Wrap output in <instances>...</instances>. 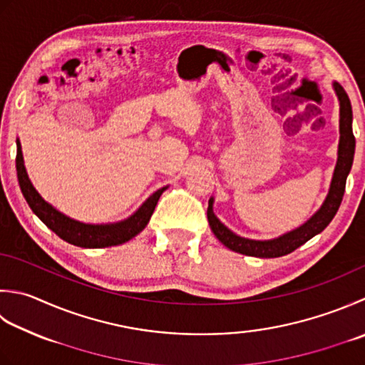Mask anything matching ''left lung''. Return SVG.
I'll use <instances>...</instances> for the list:
<instances>
[{
  "mask_svg": "<svg viewBox=\"0 0 365 365\" xmlns=\"http://www.w3.org/2000/svg\"><path fill=\"white\" fill-rule=\"evenodd\" d=\"M335 95L339 98L340 106V118H339V150H337V163H335V169L332 174L331 187L327 191V196L324 202L321 204L319 209L313 213V215L301 225L296 230L289 232H284L278 237L267 239V240H256V239H247L232 232L230 227L225 226L213 213V201L215 199H209V209H207V220H209L210 230L215 234V237L227 247L232 252H237L247 256H255V258H278V256H284L296 248L304 245L307 240L315 237L317 234L324 231V227L331 223L332 218L337 213L341 197L345 192V183L346 177L351 170L353 158H354V147L356 140L353 135V110L351 103L346 91L344 90L340 83H332Z\"/></svg>",
  "mask_w": 365,
  "mask_h": 365,
  "instance_id": "obj_1",
  "label": "left lung"
}]
</instances>
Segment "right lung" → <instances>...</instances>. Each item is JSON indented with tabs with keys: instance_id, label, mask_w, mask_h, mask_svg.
<instances>
[{
	"instance_id": "add662e5",
	"label": "right lung",
	"mask_w": 365,
	"mask_h": 365,
	"mask_svg": "<svg viewBox=\"0 0 365 365\" xmlns=\"http://www.w3.org/2000/svg\"><path fill=\"white\" fill-rule=\"evenodd\" d=\"M16 166L20 190L24 192L26 202L31 207L34 215L38 217L48 230H52L58 235V237L66 240L68 244H73L82 248L113 247L125 244V242L135 237V235L148 225L150 218L153 215L155 207L158 204L160 196L168 190V187L156 190L152 196L142 202V205L133 213V215L121 221L101 225L82 223V221H77L74 218L64 215L63 212L56 210L55 207L52 204H48L46 199L39 195L38 190L33 187V183L25 169L20 140H17Z\"/></svg>"
}]
</instances>
